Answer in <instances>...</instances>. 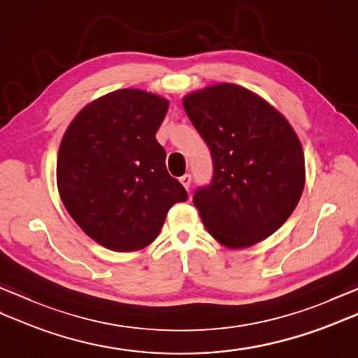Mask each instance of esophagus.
Here are the masks:
<instances>
[{
	"label": "esophagus",
	"instance_id": "esophagus-1",
	"mask_svg": "<svg viewBox=\"0 0 358 358\" xmlns=\"http://www.w3.org/2000/svg\"><path fill=\"white\" fill-rule=\"evenodd\" d=\"M180 181H181V185H183V186L186 187V191H189V187H191V183H192V177H191V173H185L183 177L180 178Z\"/></svg>",
	"mask_w": 358,
	"mask_h": 358
}]
</instances>
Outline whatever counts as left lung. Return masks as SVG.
<instances>
[{"mask_svg":"<svg viewBox=\"0 0 358 358\" xmlns=\"http://www.w3.org/2000/svg\"><path fill=\"white\" fill-rule=\"evenodd\" d=\"M183 106L214 164L210 183L194 194L204 227L231 249L268 238L305 187V154L294 129L263 98L229 83L186 95Z\"/></svg>","mask_w":358,"mask_h":358,"instance_id":"1","label":"left lung"}]
</instances>
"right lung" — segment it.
Masks as SVG:
<instances>
[{
	"instance_id": "obj_1",
	"label": "right lung",
	"mask_w": 358,
	"mask_h": 358,
	"mask_svg": "<svg viewBox=\"0 0 358 358\" xmlns=\"http://www.w3.org/2000/svg\"><path fill=\"white\" fill-rule=\"evenodd\" d=\"M169 101L121 89L87 104L63 136L57 183L67 212L90 238L115 252L154 241L187 192L166 169L155 138Z\"/></svg>"
}]
</instances>
